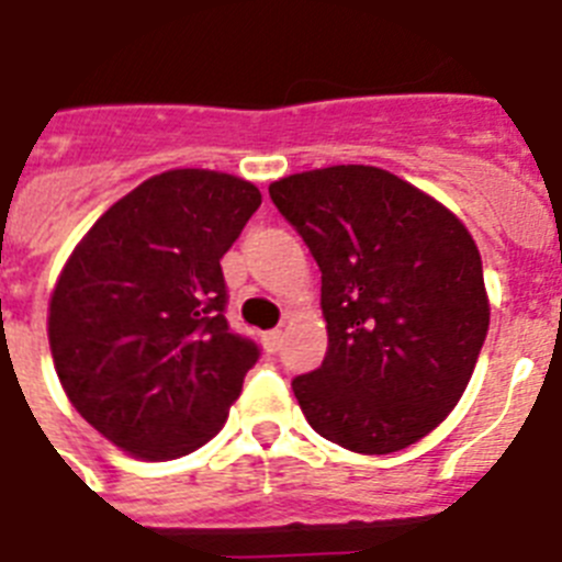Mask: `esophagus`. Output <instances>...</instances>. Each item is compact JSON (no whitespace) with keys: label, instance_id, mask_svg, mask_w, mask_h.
I'll use <instances>...</instances> for the list:
<instances>
[{"label":"esophagus","instance_id":"1","mask_svg":"<svg viewBox=\"0 0 562 562\" xmlns=\"http://www.w3.org/2000/svg\"><path fill=\"white\" fill-rule=\"evenodd\" d=\"M280 346H282V331H280V328H271V331H266V335H262V349H266L268 355L280 352Z\"/></svg>","mask_w":562,"mask_h":562}]
</instances>
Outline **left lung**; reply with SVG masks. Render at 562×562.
<instances>
[{
    "label": "left lung",
    "instance_id": "8db88e82",
    "mask_svg": "<svg viewBox=\"0 0 562 562\" xmlns=\"http://www.w3.org/2000/svg\"><path fill=\"white\" fill-rule=\"evenodd\" d=\"M321 268L328 349L291 381L323 439L384 456L436 430L485 344L482 257L436 199L378 167L340 164L268 187Z\"/></svg>",
    "mask_w": 562,
    "mask_h": 562
}]
</instances>
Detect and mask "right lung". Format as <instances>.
<instances>
[{
	"mask_svg": "<svg viewBox=\"0 0 562 562\" xmlns=\"http://www.w3.org/2000/svg\"><path fill=\"white\" fill-rule=\"evenodd\" d=\"M259 204L257 187L227 172H161L112 204L59 273L48 305L59 384L126 453H193L239 398L259 346L227 326L222 257Z\"/></svg>",
	"mask_w": 562,
	"mask_h": 562,
	"instance_id": "right-lung-1",
	"label": "right lung"
}]
</instances>
